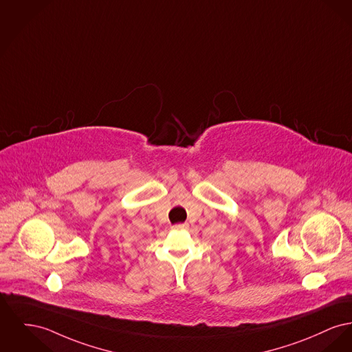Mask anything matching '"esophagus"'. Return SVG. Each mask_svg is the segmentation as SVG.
<instances>
[{
    "instance_id": "obj_1",
    "label": "esophagus",
    "mask_w": 352,
    "mask_h": 352,
    "mask_svg": "<svg viewBox=\"0 0 352 352\" xmlns=\"http://www.w3.org/2000/svg\"><path fill=\"white\" fill-rule=\"evenodd\" d=\"M173 228H175V230H187L188 228V223H178V225H174Z\"/></svg>"
}]
</instances>
